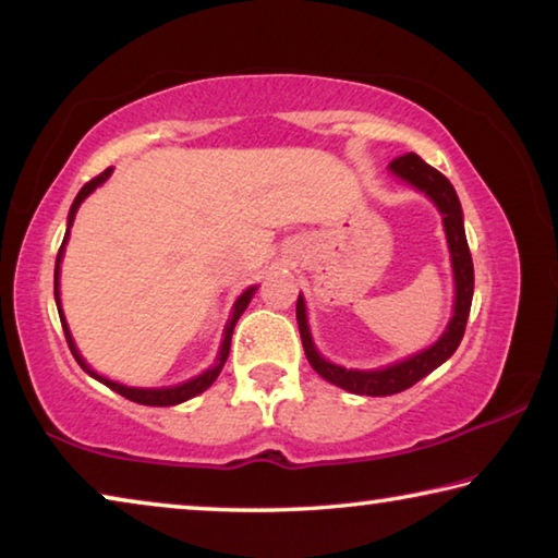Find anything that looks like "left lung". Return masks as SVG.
<instances>
[{
	"label": "left lung",
	"instance_id": "left-lung-1",
	"mask_svg": "<svg viewBox=\"0 0 558 558\" xmlns=\"http://www.w3.org/2000/svg\"><path fill=\"white\" fill-rule=\"evenodd\" d=\"M391 172L409 182L411 186L418 189L428 196V199L438 206L442 216V226H446V239L450 248V260H452V276H456V307H452V317L446 327V332L433 347L423 349V352L413 354L403 362H396L391 366H384V369H344V366H337L317 352L313 342V335H310L307 327V315H305V298L298 295V327H300V339L302 347H305L307 362L313 369L327 379L329 384L339 386L349 393H362V396H391L411 389L415 381H421L423 376H428L433 369L446 362L456 352L462 335H465L470 305H472V288H475V270H472V256L468 248L465 239V226H462V209L456 189L442 177L438 169L423 162L418 155H403L396 157L389 165Z\"/></svg>",
	"mask_w": 558,
	"mask_h": 558
}]
</instances>
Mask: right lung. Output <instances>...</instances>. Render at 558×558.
<instances>
[{
  "instance_id": "1",
  "label": "right lung",
  "mask_w": 558,
  "mask_h": 558,
  "mask_svg": "<svg viewBox=\"0 0 558 558\" xmlns=\"http://www.w3.org/2000/svg\"><path fill=\"white\" fill-rule=\"evenodd\" d=\"M110 172H112V167H108L106 172H100L98 177H93L88 184H83V189L78 192V196H75L73 204H71V211H69V229H65L63 243H61V248H59V256H56V270H53V295H56V305H59V317H61V325H63V335H65V342H69V347H71L73 356H75V362H78V364L83 366V369H86V372L93 376V379H98L100 384L110 386L112 391L120 393V396H125V399L135 401V403H143V405H177V403L194 399L196 393H202V391L209 389V386L216 381V376L221 374L223 364H226V359H229L233 327H235V323H239V317L243 315V310L248 307V302H251V298H253V292H256L258 288H256V286L248 288V290L243 292V295H241L239 300H235V305H233V313H231L229 325H226V329H223V342H221V349H219V356H216V364H214V366H209V369H206L204 374L196 376V379H189V381H184V384H177V386H165V389H135V386H122V384H118V381H110V379H106V376H100V374L93 372L90 366H88L86 362H83V356L78 354V349H75V344H73V337H71V332H69V325H65V317H63V310H61V298H59V272H61L63 248H65V241H69V233H71L73 219H75V211H78V206L83 204V199H86V196H88L90 192H96V189H98L102 182H106V179L110 177Z\"/></svg>"
}]
</instances>
